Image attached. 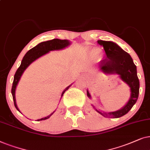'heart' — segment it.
<instances>
[{"mask_svg": "<svg viewBox=\"0 0 150 150\" xmlns=\"http://www.w3.org/2000/svg\"><path fill=\"white\" fill-rule=\"evenodd\" d=\"M86 53L90 57H95L96 56L100 57L101 56L100 52H99V50L97 49H93V48H88L86 50ZM98 55L97 56V55Z\"/></svg>", "mask_w": 150, "mask_h": 150, "instance_id": "1", "label": "heart"}]
</instances>
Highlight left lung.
<instances>
[{"instance_id": "1", "label": "left lung", "mask_w": 150, "mask_h": 150, "mask_svg": "<svg viewBox=\"0 0 150 150\" xmlns=\"http://www.w3.org/2000/svg\"><path fill=\"white\" fill-rule=\"evenodd\" d=\"M97 42L103 47L107 56L105 59L101 61L100 70L105 74L119 75V77L130 88L131 95L126 105L119 110L110 112H104L97 110L96 111L105 117L119 118L130 110L139 97V80L137 76V67L129 54L116 43L103 40H98ZM87 96L91 98L88 90Z\"/></svg>"}]
</instances>
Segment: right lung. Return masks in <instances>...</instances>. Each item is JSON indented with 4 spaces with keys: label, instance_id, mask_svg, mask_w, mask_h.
<instances>
[{
    "label": "right lung",
    "instance_id": "right-lung-1",
    "mask_svg": "<svg viewBox=\"0 0 150 150\" xmlns=\"http://www.w3.org/2000/svg\"><path fill=\"white\" fill-rule=\"evenodd\" d=\"M71 42L67 40H59V39H53L51 40L42 42L38 44V45L35 46L33 48H32L31 49H30L29 51L26 53L25 56H24L23 60L21 62V64L20 66L16 72L14 77H13V81L12 84V88H11V94H12L13 97V100L14 102V105L18 110H19L18 108L16 105V97H15V93H16V88L18 83L21 77L24 73V71H25L26 69L31 64L34 62L35 59H37L39 57H40L42 55L47 54V53H49L50 51H55V50H61L62 49H64L65 47H67ZM71 85H70L67 88L64 90V91L62 93L61 97H62L64 93H65L66 91H67L69 88V87ZM55 112V111L53 112H52L51 115H49L47 117H45V118H42L40 119H38V121H42V120H45V119H49L51 116Z\"/></svg>",
    "mask_w": 150,
    "mask_h": 150
}]
</instances>
